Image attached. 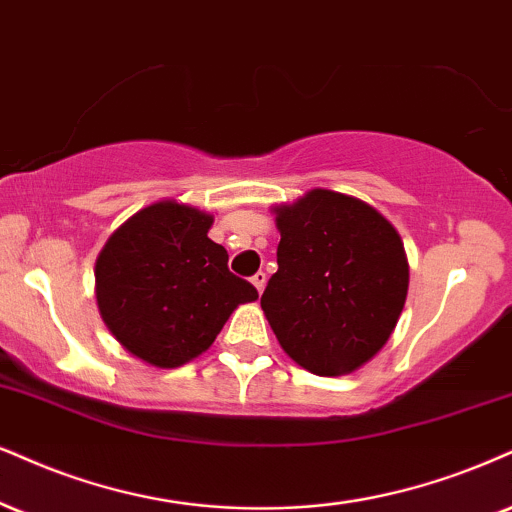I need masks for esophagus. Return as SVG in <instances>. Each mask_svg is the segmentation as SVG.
I'll return each mask as SVG.
<instances>
[{
  "label": "esophagus",
  "instance_id": "34e87169",
  "mask_svg": "<svg viewBox=\"0 0 512 512\" xmlns=\"http://www.w3.org/2000/svg\"><path fill=\"white\" fill-rule=\"evenodd\" d=\"M266 280H268L266 273H261V270H258V273L251 277V285H254L258 292H263V287H266Z\"/></svg>",
  "mask_w": 512,
  "mask_h": 512
}]
</instances>
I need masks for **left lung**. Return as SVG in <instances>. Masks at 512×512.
<instances>
[{
	"label": "left lung",
	"instance_id": "8db88e82",
	"mask_svg": "<svg viewBox=\"0 0 512 512\" xmlns=\"http://www.w3.org/2000/svg\"><path fill=\"white\" fill-rule=\"evenodd\" d=\"M277 273L261 308L294 363L320 377L349 375L394 332L408 294L396 227L365 201L311 189L275 206Z\"/></svg>",
	"mask_w": 512,
	"mask_h": 512
}]
</instances>
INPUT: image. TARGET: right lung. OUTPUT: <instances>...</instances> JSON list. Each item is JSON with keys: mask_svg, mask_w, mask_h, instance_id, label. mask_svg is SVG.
<instances>
[{"mask_svg": "<svg viewBox=\"0 0 512 512\" xmlns=\"http://www.w3.org/2000/svg\"><path fill=\"white\" fill-rule=\"evenodd\" d=\"M213 216L175 199L125 220L94 266L102 320L125 351L156 368H178L216 342L232 311L258 299L227 270L208 239Z\"/></svg>", "mask_w": 512, "mask_h": 512, "instance_id": "obj_1", "label": "right lung"}]
</instances>
